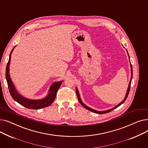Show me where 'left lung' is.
Returning a JSON list of instances; mask_svg holds the SVG:
<instances>
[{"label": "left lung", "instance_id": "left-lung-1", "mask_svg": "<svg viewBox=\"0 0 148 148\" xmlns=\"http://www.w3.org/2000/svg\"><path fill=\"white\" fill-rule=\"evenodd\" d=\"M129 58H130V57H129ZM131 80H130V83H129V86H128V90H127V94H126V96H125V98H124V99L120 103V104H119L118 105H117L116 106H115L114 107H113V108H111V109H110V110H106V111H102V112H100V111H97V110H94V109H92V108H89V107H88V106H86V105L85 104H83V103L82 101V100H81V99H80V95H79V92H78V90H77V89L76 88V94H77V98H78V99H79V101L80 102V103L85 108H86V109H88V110H89V111H90V112H94V113H98V114H104V113H108V112H111V111H112L113 110H114V109H115V108H116L117 107H118L119 106H121L122 104H123L124 102L125 101V100H126V99L127 98V97H128V94H129V92H130V86H131V80H132V78H133V68H132V65H131Z\"/></svg>", "mask_w": 148, "mask_h": 148}]
</instances>
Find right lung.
I'll use <instances>...</instances> for the list:
<instances>
[{
    "label": "right lung",
    "mask_w": 148,
    "mask_h": 148,
    "mask_svg": "<svg viewBox=\"0 0 148 148\" xmlns=\"http://www.w3.org/2000/svg\"><path fill=\"white\" fill-rule=\"evenodd\" d=\"M14 48L11 50V52L10 55L9 60L8 62L6 67V79L7 81L9 91L11 97L15 101H17L18 103H19L23 106L25 107L26 108H29V109H40V108L49 106L53 103L54 99H55L57 94V92L59 87L60 86L62 82L54 83L50 87V89L49 90V94L47 95V97L42 99L31 100V99H28L27 98L21 97L20 94H18V92H17L16 89H15L13 84V83L12 82V80L10 78V75L9 74V71H10L9 67H10V61H11V53L14 50Z\"/></svg>",
    "instance_id": "obj_1"
}]
</instances>
